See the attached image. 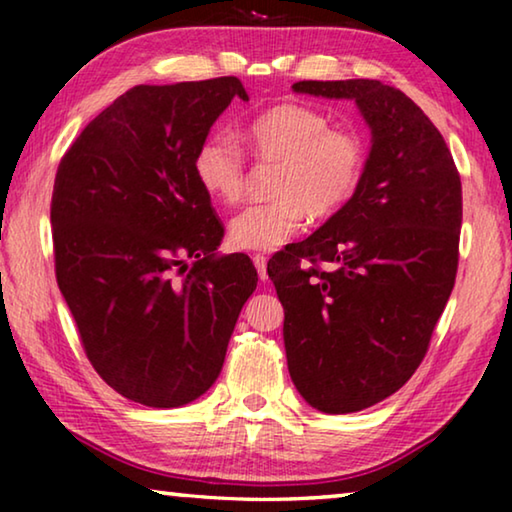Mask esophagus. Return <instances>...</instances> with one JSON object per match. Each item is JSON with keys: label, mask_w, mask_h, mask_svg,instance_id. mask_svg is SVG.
I'll return each instance as SVG.
<instances>
[{"label": "esophagus", "mask_w": 512, "mask_h": 512, "mask_svg": "<svg viewBox=\"0 0 512 512\" xmlns=\"http://www.w3.org/2000/svg\"><path fill=\"white\" fill-rule=\"evenodd\" d=\"M253 262H255V268H257V273H259V280H268V273H266V255H262V253L253 255Z\"/></svg>", "instance_id": "obj_1"}]
</instances>
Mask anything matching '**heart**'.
Here are the masks:
<instances>
[{
  "instance_id": "1",
  "label": "heart",
  "mask_w": 512,
  "mask_h": 512,
  "mask_svg": "<svg viewBox=\"0 0 512 512\" xmlns=\"http://www.w3.org/2000/svg\"><path fill=\"white\" fill-rule=\"evenodd\" d=\"M257 162L277 164L273 201L250 205L230 221L228 239L239 250H275L311 219H329L361 187L368 146L350 128H334L323 110L307 103H277L246 128ZM194 173L214 201L235 205L246 189V158L230 133H214L194 155Z\"/></svg>"
}]
</instances>
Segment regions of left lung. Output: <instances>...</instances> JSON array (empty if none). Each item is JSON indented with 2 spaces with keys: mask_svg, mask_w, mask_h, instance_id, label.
Wrapping results in <instances>:
<instances>
[{
  "mask_svg": "<svg viewBox=\"0 0 512 512\" xmlns=\"http://www.w3.org/2000/svg\"><path fill=\"white\" fill-rule=\"evenodd\" d=\"M291 88L354 99L372 131L352 201L266 268L298 393L323 413H354L400 391L429 350L456 282L461 176L443 135L402 90L370 79Z\"/></svg>",
  "mask_w": 512,
  "mask_h": 512,
  "instance_id": "8db88e82",
  "label": "left lung"
}]
</instances>
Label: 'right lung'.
<instances>
[{"label": "right lung", "instance_id": "add662e5", "mask_svg": "<svg viewBox=\"0 0 512 512\" xmlns=\"http://www.w3.org/2000/svg\"><path fill=\"white\" fill-rule=\"evenodd\" d=\"M235 97L248 101L237 76L135 85L83 128L56 171L58 289L99 377L153 409L214 384L257 287L248 255H214L223 223L194 173L198 146Z\"/></svg>", "mask_w": 512, "mask_h": 512}]
</instances>
